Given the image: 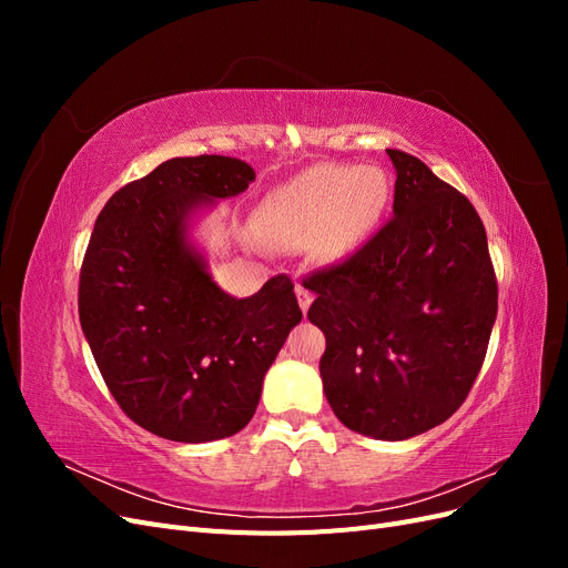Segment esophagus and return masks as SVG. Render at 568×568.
<instances>
[{
  "label": "esophagus",
  "instance_id": "1",
  "mask_svg": "<svg viewBox=\"0 0 568 568\" xmlns=\"http://www.w3.org/2000/svg\"><path fill=\"white\" fill-rule=\"evenodd\" d=\"M296 296H298L301 311H303V315H305L307 307H311V303H313V294H311V291H307L305 286H296Z\"/></svg>",
  "mask_w": 568,
  "mask_h": 568
}]
</instances>
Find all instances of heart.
Segmentation results:
<instances>
[{"mask_svg": "<svg viewBox=\"0 0 568 568\" xmlns=\"http://www.w3.org/2000/svg\"><path fill=\"white\" fill-rule=\"evenodd\" d=\"M390 182L379 168L317 163L265 194L255 227L280 248H307L324 261L351 255L379 225Z\"/></svg>", "mask_w": 568, "mask_h": 568, "instance_id": "1", "label": "heart"}]
</instances>
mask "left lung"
Returning <instances> with one entry per match:
<instances>
[{
  "label": "left lung",
  "mask_w": 568,
  "mask_h": 568,
  "mask_svg": "<svg viewBox=\"0 0 568 568\" xmlns=\"http://www.w3.org/2000/svg\"><path fill=\"white\" fill-rule=\"evenodd\" d=\"M393 220L346 263L305 282L326 336L324 395L351 432L407 440L453 417L484 365L497 315L474 205L419 159L386 149Z\"/></svg>",
  "instance_id": "obj_1"
}]
</instances>
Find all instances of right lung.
I'll use <instances>...</instances> for the list:
<instances>
[{
  "label": "right lung",
  "instance_id": "obj_1",
  "mask_svg": "<svg viewBox=\"0 0 568 568\" xmlns=\"http://www.w3.org/2000/svg\"><path fill=\"white\" fill-rule=\"evenodd\" d=\"M253 180L239 159H170L118 189L94 222L80 272L82 334L118 405L161 438L242 432L303 317L284 274L234 298L194 242L196 222Z\"/></svg>",
  "mask_w": 568,
  "mask_h": 568
}]
</instances>
